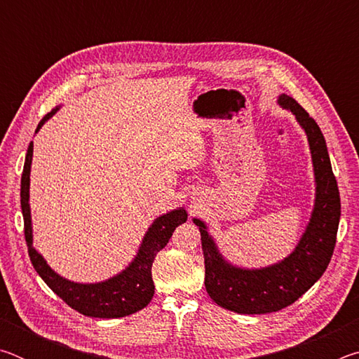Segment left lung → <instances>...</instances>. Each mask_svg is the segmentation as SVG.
Segmentation results:
<instances>
[{
  "label": "left lung",
  "instance_id": "1",
  "mask_svg": "<svg viewBox=\"0 0 359 359\" xmlns=\"http://www.w3.org/2000/svg\"><path fill=\"white\" fill-rule=\"evenodd\" d=\"M277 104L293 114L306 133L313 168V208L293 252L263 267L238 266L222 253L205 222L193 218L201 233L205 290L215 304L236 313L264 315L299 299L323 276L336 245L340 196L323 133L291 96L278 95Z\"/></svg>",
  "mask_w": 359,
  "mask_h": 359
}]
</instances>
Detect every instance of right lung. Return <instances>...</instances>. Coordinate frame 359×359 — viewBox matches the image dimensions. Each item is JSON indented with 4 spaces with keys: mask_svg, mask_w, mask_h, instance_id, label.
<instances>
[{
    "mask_svg": "<svg viewBox=\"0 0 359 359\" xmlns=\"http://www.w3.org/2000/svg\"><path fill=\"white\" fill-rule=\"evenodd\" d=\"M60 111V106L48 112L39 121L34 135L44 126L47 120ZM33 161V141L29 142L23 166L20 184V205L22 215L25 222V239L28 253L32 258L34 269L47 283L53 293L62 297L71 309L79 313L93 318H120L141 311L151 301L155 293L154 278H151V263L156 253L168 245L174 229L187 222L185 208H175L156 217L149 229L145 231L142 242L128 266L117 274L101 282H74L69 280L52 269L46 258L36 250L33 245V223L32 208H29V174H32Z\"/></svg>",
    "mask_w": 359,
    "mask_h": 359,
    "instance_id": "add662e5",
    "label": "right lung"
}]
</instances>
